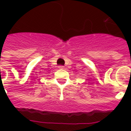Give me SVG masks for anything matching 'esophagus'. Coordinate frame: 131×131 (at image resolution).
I'll list each match as a JSON object with an SVG mask.
<instances>
[{"instance_id":"esophagus-1","label":"esophagus","mask_w":131,"mask_h":131,"mask_svg":"<svg viewBox=\"0 0 131 131\" xmlns=\"http://www.w3.org/2000/svg\"><path fill=\"white\" fill-rule=\"evenodd\" d=\"M58 68H59V69H63V68H64V66L60 65L59 67H58Z\"/></svg>"}]
</instances>
